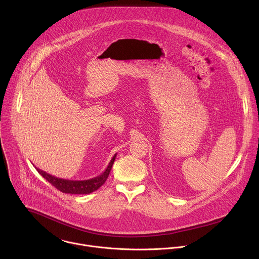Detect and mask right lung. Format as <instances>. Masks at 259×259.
<instances>
[{
	"instance_id": "obj_1",
	"label": "right lung",
	"mask_w": 259,
	"mask_h": 259,
	"mask_svg": "<svg viewBox=\"0 0 259 259\" xmlns=\"http://www.w3.org/2000/svg\"><path fill=\"white\" fill-rule=\"evenodd\" d=\"M117 154L114 155L113 159L110 160L108 166L106 169L98 176L87 179V180H69V179H62L55 177L51 174H48L47 172L36 168V171H38L48 182H50L53 187H55L58 191L64 193V194H73V195H86L90 194L96 190H98L102 184L105 182L107 179L110 170H112L113 164L116 160Z\"/></svg>"
}]
</instances>
